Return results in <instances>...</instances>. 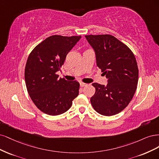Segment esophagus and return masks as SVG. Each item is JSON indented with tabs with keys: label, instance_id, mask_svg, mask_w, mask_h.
Segmentation results:
<instances>
[{
	"label": "esophagus",
	"instance_id": "1",
	"mask_svg": "<svg viewBox=\"0 0 159 159\" xmlns=\"http://www.w3.org/2000/svg\"><path fill=\"white\" fill-rule=\"evenodd\" d=\"M86 85H87V84L84 83H80V87H84V86H86Z\"/></svg>",
	"mask_w": 159,
	"mask_h": 159
}]
</instances>
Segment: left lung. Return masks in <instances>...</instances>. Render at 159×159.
<instances>
[{"mask_svg":"<svg viewBox=\"0 0 159 159\" xmlns=\"http://www.w3.org/2000/svg\"><path fill=\"white\" fill-rule=\"evenodd\" d=\"M94 49L96 64L107 79V84L93 83L96 92L90 102L101 115L114 116L129 104L137 89L139 70L134 54L111 35H85Z\"/></svg>","mask_w":159,"mask_h":159,"instance_id":"left-lung-1","label":"left lung"}]
</instances>
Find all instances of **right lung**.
I'll use <instances>...</instances> for the list:
<instances>
[{
	"label": "right lung",
	"instance_id": "obj_1",
	"mask_svg": "<svg viewBox=\"0 0 159 159\" xmlns=\"http://www.w3.org/2000/svg\"><path fill=\"white\" fill-rule=\"evenodd\" d=\"M80 38L52 35L39 43L28 56L24 73L28 93L34 104L46 114L65 113L79 95L77 81L59 78L56 73Z\"/></svg>",
	"mask_w": 159,
	"mask_h": 159
}]
</instances>
